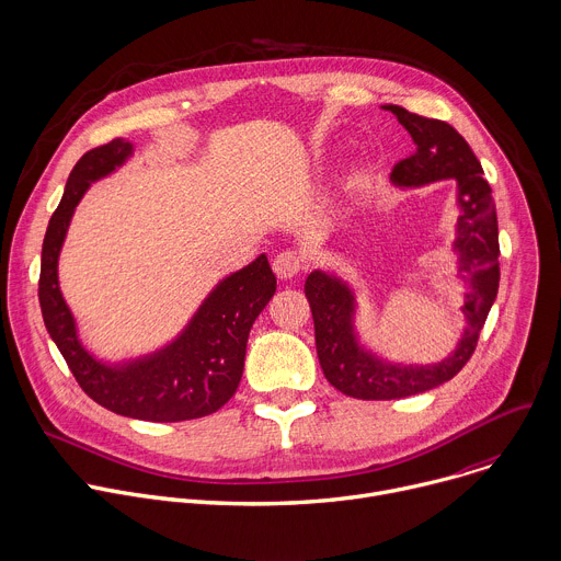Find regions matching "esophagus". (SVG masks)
Returning <instances> with one entry per match:
<instances>
[{
  "instance_id": "obj_1",
  "label": "esophagus",
  "mask_w": 561,
  "mask_h": 561,
  "mask_svg": "<svg viewBox=\"0 0 561 561\" xmlns=\"http://www.w3.org/2000/svg\"><path fill=\"white\" fill-rule=\"evenodd\" d=\"M272 267H274V272H276L278 278H283V280L294 278V276H298V274L302 272V256H300L298 252H294V250L280 252V254L274 259Z\"/></svg>"
}]
</instances>
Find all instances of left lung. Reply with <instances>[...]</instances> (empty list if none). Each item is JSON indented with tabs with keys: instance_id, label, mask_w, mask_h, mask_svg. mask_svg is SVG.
<instances>
[{
	"instance_id": "1",
	"label": "left lung",
	"mask_w": 561,
	"mask_h": 561,
	"mask_svg": "<svg viewBox=\"0 0 561 561\" xmlns=\"http://www.w3.org/2000/svg\"><path fill=\"white\" fill-rule=\"evenodd\" d=\"M382 107L393 112L415 144V152L393 168L391 181L400 187H420L442 179L458 183L460 216L454 252L458 276L467 285L462 305L467 327L456 350L439 363H389L360 343L354 289L341 276L313 270L305 280V296L313 316L322 374L335 389L358 400H398L451 380L473 356L500 287L495 201L478 157L446 122L413 115L393 103Z\"/></svg>"
}]
</instances>
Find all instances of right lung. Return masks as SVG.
<instances>
[{
  "label": "right lung",
  "instance_id": "right-lung-1",
  "mask_svg": "<svg viewBox=\"0 0 561 561\" xmlns=\"http://www.w3.org/2000/svg\"><path fill=\"white\" fill-rule=\"evenodd\" d=\"M133 152L130 141L115 139L85 152L72 168L44 237L42 316L75 380L96 404L148 422L194 420L218 411L237 393L250 329L274 296L276 276L267 256L261 254L243 270L222 278L176 339L161 350L124 363H105L90 354L59 287V254L85 190L122 168Z\"/></svg>",
  "mask_w": 561,
  "mask_h": 561
}]
</instances>
